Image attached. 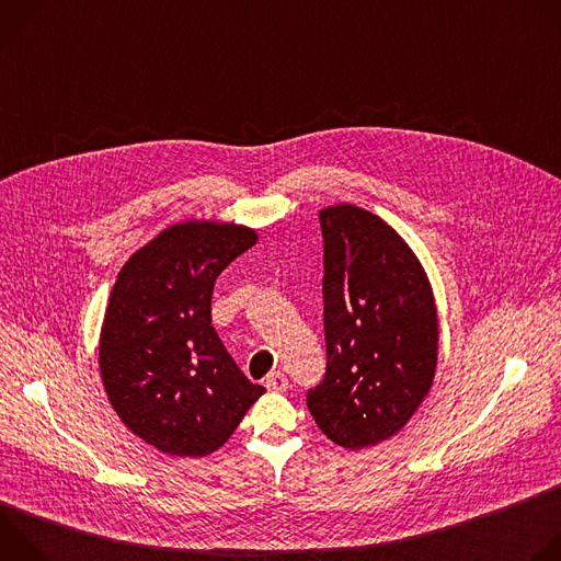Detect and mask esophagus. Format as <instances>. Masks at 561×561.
<instances>
[{"label":"esophagus","instance_id":"34e87169","mask_svg":"<svg viewBox=\"0 0 561 561\" xmlns=\"http://www.w3.org/2000/svg\"><path fill=\"white\" fill-rule=\"evenodd\" d=\"M264 386L268 390H286L288 388V379H286V375L282 370H273V373H268L264 377Z\"/></svg>","mask_w":561,"mask_h":561}]
</instances>
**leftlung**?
<instances>
[{
	"label": "left lung",
	"mask_w": 561,
	"mask_h": 561,
	"mask_svg": "<svg viewBox=\"0 0 561 561\" xmlns=\"http://www.w3.org/2000/svg\"><path fill=\"white\" fill-rule=\"evenodd\" d=\"M324 237L327 373L306 392L310 415L344 448L392 437L424 402L437 366V310L426 273L377 215L340 204Z\"/></svg>",
	"instance_id": "8db88e82"
}]
</instances>
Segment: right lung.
Returning <instances> with one entry per match:
<instances>
[{
  "mask_svg": "<svg viewBox=\"0 0 561 561\" xmlns=\"http://www.w3.org/2000/svg\"><path fill=\"white\" fill-rule=\"evenodd\" d=\"M255 242L247 226L175 224L137 251L115 282L100 370L119 420L157 450H217L264 392L210 324L215 279Z\"/></svg>",
  "mask_w": 561,
  "mask_h": 561,
  "instance_id": "1",
  "label": "right lung"
}]
</instances>
